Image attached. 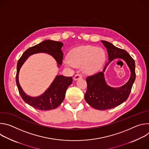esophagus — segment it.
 Wrapping results in <instances>:
<instances>
[{
	"instance_id": "1",
	"label": "esophagus",
	"mask_w": 149,
	"mask_h": 149,
	"mask_svg": "<svg viewBox=\"0 0 149 149\" xmlns=\"http://www.w3.org/2000/svg\"><path fill=\"white\" fill-rule=\"evenodd\" d=\"M82 78V75H81V74H76L74 77V80H78V79H79V78Z\"/></svg>"
}]
</instances>
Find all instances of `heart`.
Returning a JSON list of instances; mask_svg holds the SVG:
<instances>
[{
    "mask_svg": "<svg viewBox=\"0 0 149 149\" xmlns=\"http://www.w3.org/2000/svg\"><path fill=\"white\" fill-rule=\"evenodd\" d=\"M105 61V53L101 48L87 45L73 49L68 55V58L63 60V64L68 67L82 65L84 72L93 74L98 72Z\"/></svg>",
    "mask_w": 149,
    "mask_h": 149,
    "instance_id": "b5f03b06",
    "label": "heart"
}]
</instances>
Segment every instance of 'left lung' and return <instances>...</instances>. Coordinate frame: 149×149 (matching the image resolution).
<instances>
[{"label":"left lung","mask_w":149,"mask_h":149,"mask_svg":"<svg viewBox=\"0 0 149 149\" xmlns=\"http://www.w3.org/2000/svg\"><path fill=\"white\" fill-rule=\"evenodd\" d=\"M101 42L107 49L109 61L102 72L86 78L87 90L84 98L86 102L95 109L105 110L117 107L128 98L136 79L135 62L126 51L115 47L107 41L101 40ZM118 58L126 62L130 68L131 74L129 81L123 86L113 88L106 83L103 72L109 63Z\"/></svg>","instance_id":"8db88e82"}]
</instances>
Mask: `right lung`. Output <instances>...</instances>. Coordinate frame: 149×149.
Listing matches in <instances>:
<instances>
[{"label": "right lung", "mask_w": 149, "mask_h": 149, "mask_svg": "<svg viewBox=\"0 0 149 149\" xmlns=\"http://www.w3.org/2000/svg\"><path fill=\"white\" fill-rule=\"evenodd\" d=\"M63 45L61 42L45 40L26 50L17 62L16 82L19 93L24 101L34 109L50 110L57 108L64 99L67 89L72 84V78L71 77L56 75L49 88L43 94L38 97H31L27 95L20 86L19 82L20 69L29 56L38 53H46L51 55L56 60L58 67H60L63 55L61 50Z\"/></svg>", "instance_id": "1"}]
</instances>
